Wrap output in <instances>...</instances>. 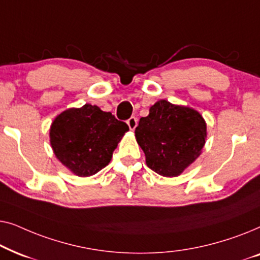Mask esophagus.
Returning <instances> with one entry per match:
<instances>
[{
	"mask_svg": "<svg viewBox=\"0 0 260 260\" xmlns=\"http://www.w3.org/2000/svg\"><path fill=\"white\" fill-rule=\"evenodd\" d=\"M126 124L127 125H129V127H130V130H135L136 129V126H137V118H135V117H131V118H129L126 120Z\"/></svg>",
	"mask_w": 260,
	"mask_h": 260,
	"instance_id": "1",
	"label": "esophagus"
}]
</instances>
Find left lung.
<instances>
[{
	"mask_svg": "<svg viewBox=\"0 0 260 260\" xmlns=\"http://www.w3.org/2000/svg\"><path fill=\"white\" fill-rule=\"evenodd\" d=\"M135 137L149 168L158 175L176 177L201 155L207 124L195 109L159 99L140 119Z\"/></svg>",
	"mask_w": 260,
	"mask_h": 260,
	"instance_id": "obj_1",
	"label": "left lung"
}]
</instances>
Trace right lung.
<instances>
[{
	"instance_id": "1",
	"label": "right lung",
	"mask_w": 260,
	"mask_h": 260,
	"mask_svg": "<svg viewBox=\"0 0 260 260\" xmlns=\"http://www.w3.org/2000/svg\"><path fill=\"white\" fill-rule=\"evenodd\" d=\"M126 131V123L117 120L111 112L85 104L55 117L49 129V143L62 166L74 175L87 177L109 165Z\"/></svg>"
}]
</instances>
